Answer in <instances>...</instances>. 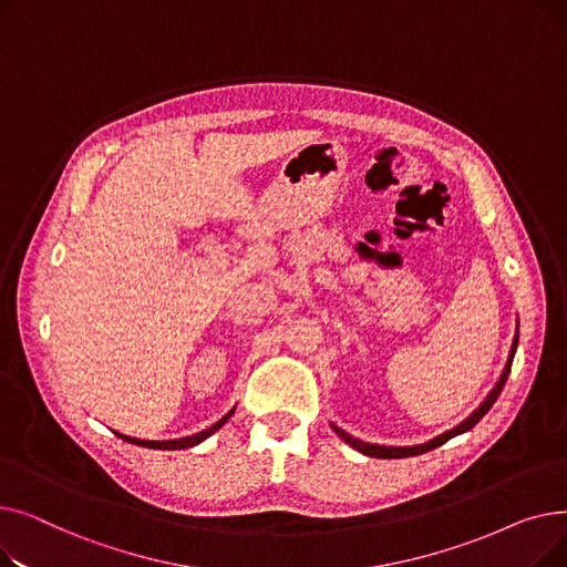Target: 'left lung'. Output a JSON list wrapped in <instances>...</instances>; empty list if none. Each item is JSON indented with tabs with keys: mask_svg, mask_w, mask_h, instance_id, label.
I'll return each instance as SVG.
<instances>
[{
	"mask_svg": "<svg viewBox=\"0 0 567 567\" xmlns=\"http://www.w3.org/2000/svg\"><path fill=\"white\" fill-rule=\"evenodd\" d=\"M517 342H519V333L515 336V340H513V347H511V355H508V363H505V368H503V374H501V379H498V383L494 385L492 389V393L487 395V400L475 409L468 419L464 421V423H460L455 430H451V432H445V434H441V436H436V439H432L430 443H423V445H411V449H393V445H374V443H365V441H359V439H353L351 434H347L344 430H340V427H336L333 425V430H336V434L340 436V439H344L351 449H355L359 453H363V455H368V457H379V460H402V457H413V455H423V453H427V451H434V449H439V445H443L445 441L449 439H453V436H457V434H462V432H468L475 423H478L483 415L492 409V404L496 402V398L501 395V391H503V385H505V381H508V374H511V368H513V359H515V351H517Z\"/></svg>",
	"mask_w": 567,
	"mask_h": 567,
	"instance_id": "8db88e82",
	"label": "left lung"
}]
</instances>
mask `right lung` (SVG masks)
I'll return each mask as SVG.
<instances>
[{"mask_svg": "<svg viewBox=\"0 0 567 567\" xmlns=\"http://www.w3.org/2000/svg\"><path fill=\"white\" fill-rule=\"evenodd\" d=\"M231 413H234V409H231L227 415H223V419H220L216 425H212V427L204 430V432H199V434L186 436V439H174V441H142V439H131V436H124V434H118V436H122V439H124V441H128V443L144 445V449H156V451H182V449H190V445H197V443H199V441H204L206 436H212L214 432H218V430L227 423V419H229Z\"/></svg>", "mask_w": 567, "mask_h": 567, "instance_id": "obj_1", "label": "right lung"}]
</instances>
